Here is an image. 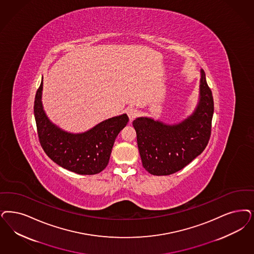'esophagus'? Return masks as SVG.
Returning a JSON list of instances; mask_svg holds the SVG:
<instances>
[{
    "mask_svg": "<svg viewBox=\"0 0 254 254\" xmlns=\"http://www.w3.org/2000/svg\"><path fill=\"white\" fill-rule=\"evenodd\" d=\"M127 114L128 115V118L130 121H133L136 117L139 116V112L135 109V108H129L127 111Z\"/></svg>",
    "mask_w": 254,
    "mask_h": 254,
    "instance_id": "obj_1",
    "label": "esophagus"
}]
</instances>
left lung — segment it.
I'll use <instances>...</instances> for the list:
<instances>
[{"label":"left lung","instance_id":"obj_1","mask_svg":"<svg viewBox=\"0 0 254 254\" xmlns=\"http://www.w3.org/2000/svg\"><path fill=\"white\" fill-rule=\"evenodd\" d=\"M213 114L212 92L201 69L199 102L187 119L175 125L148 117L133 121L143 168L151 175H169L190 164L209 141Z\"/></svg>","mask_w":254,"mask_h":254}]
</instances>
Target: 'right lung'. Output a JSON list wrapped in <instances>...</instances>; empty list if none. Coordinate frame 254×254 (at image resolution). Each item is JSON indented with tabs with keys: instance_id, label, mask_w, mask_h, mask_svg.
<instances>
[{
	"instance_id": "obj_1",
	"label": "right lung",
	"mask_w": 254,
	"mask_h": 254,
	"mask_svg": "<svg viewBox=\"0 0 254 254\" xmlns=\"http://www.w3.org/2000/svg\"><path fill=\"white\" fill-rule=\"evenodd\" d=\"M41 84L35 95V123L40 144L56 164L79 175H96L105 169L114 140L127 126L126 114L107 119L83 133L64 131L50 121L42 105Z\"/></svg>"
}]
</instances>
